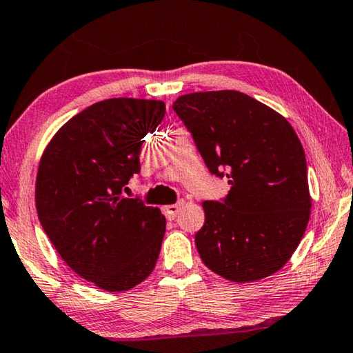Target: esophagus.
<instances>
[{
  "instance_id": "34e87169",
  "label": "esophagus",
  "mask_w": 353,
  "mask_h": 353,
  "mask_svg": "<svg viewBox=\"0 0 353 353\" xmlns=\"http://www.w3.org/2000/svg\"><path fill=\"white\" fill-rule=\"evenodd\" d=\"M185 205V202H178V203H172V205L164 207V213L168 219H175L176 214L180 213V210Z\"/></svg>"
}]
</instances>
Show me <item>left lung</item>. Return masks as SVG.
<instances>
[{"mask_svg": "<svg viewBox=\"0 0 353 353\" xmlns=\"http://www.w3.org/2000/svg\"><path fill=\"white\" fill-rule=\"evenodd\" d=\"M185 122L213 175L228 176L223 202L205 201L196 234L203 264L237 283L288 263L307 228L312 199L303 145L282 114L237 90L178 97Z\"/></svg>", "mask_w": 353, "mask_h": 353, "instance_id": "obj_1", "label": "left lung"}]
</instances>
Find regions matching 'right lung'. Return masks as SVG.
Returning a JSON list of instances; mask_svg holds the SVG:
<instances>
[{"label":"right lung","mask_w":353,"mask_h":353,"mask_svg":"<svg viewBox=\"0 0 353 353\" xmlns=\"http://www.w3.org/2000/svg\"><path fill=\"white\" fill-rule=\"evenodd\" d=\"M164 114L161 100L99 101L60 127L41 157V226L76 274L111 293L141 283L159 258L164 214L122 189L140 173L143 139Z\"/></svg>","instance_id":"right-lung-1"}]
</instances>
